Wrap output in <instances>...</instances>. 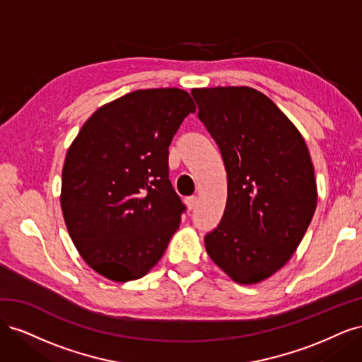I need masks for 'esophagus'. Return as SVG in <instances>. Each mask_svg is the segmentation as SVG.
Wrapping results in <instances>:
<instances>
[{"label": "esophagus", "instance_id": "1", "mask_svg": "<svg viewBox=\"0 0 362 362\" xmlns=\"http://www.w3.org/2000/svg\"><path fill=\"white\" fill-rule=\"evenodd\" d=\"M185 205H187L189 210H194L196 205H198V198H196V196H190V198L185 199Z\"/></svg>", "mask_w": 362, "mask_h": 362}]
</instances>
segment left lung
Masks as SVG:
<instances>
[{
  "label": "left lung",
  "instance_id": "left-lung-1",
  "mask_svg": "<svg viewBox=\"0 0 362 362\" xmlns=\"http://www.w3.org/2000/svg\"><path fill=\"white\" fill-rule=\"evenodd\" d=\"M192 95L228 177L222 221L204 238L206 254L233 281L258 284L287 264L311 223L317 185L308 146L276 104L252 87Z\"/></svg>",
  "mask_w": 362,
  "mask_h": 362
}]
</instances>
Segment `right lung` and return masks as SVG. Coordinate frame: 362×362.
<instances>
[{"instance_id":"obj_1","label":"right lung","mask_w":362,"mask_h":362,"mask_svg":"<svg viewBox=\"0 0 362 362\" xmlns=\"http://www.w3.org/2000/svg\"><path fill=\"white\" fill-rule=\"evenodd\" d=\"M192 96L177 87L127 93L86 120L62 170L60 205L86 264L115 282L145 276L185 210L169 180V145Z\"/></svg>"}]
</instances>
